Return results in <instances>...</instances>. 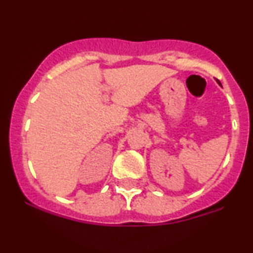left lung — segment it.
<instances>
[{"label":"left lung","instance_id":"left-lung-1","mask_svg":"<svg viewBox=\"0 0 253 253\" xmlns=\"http://www.w3.org/2000/svg\"><path fill=\"white\" fill-rule=\"evenodd\" d=\"M217 82H218V84H220V82H219V81H217ZM220 86H221V84H220Z\"/></svg>","mask_w":253,"mask_h":253}]
</instances>
